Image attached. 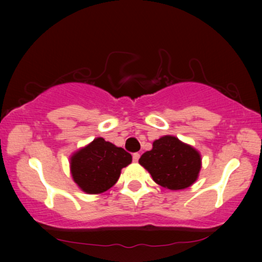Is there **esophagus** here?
<instances>
[{"mask_svg": "<svg viewBox=\"0 0 262 262\" xmlns=\"http://www.w3.org/2000/svg\"><path fill=\"white\" fill-rule=\"evenodd\" d=\"M139 157H141V155H139V154H138V152H135V154H134V155H132V159H134V161H135V162H138Z\"/></svg>", "mask_w": 262, "mask_h": 262, "instance_id": "34e87169", "label": "esophagus"}]
</instances>
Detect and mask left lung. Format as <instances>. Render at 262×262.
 I'll return each instance as SVG.
<instances>
[{
  "label": "left lung",
  "mask_w": 262,
  "mask_h": 262,
  "mask_svg": "<svg viewBox=\"0 0 262 262\" xmlns=\"http://www.w3.org/2000/svg\"><path fill=\"white\" fill-rule=\"evenodd\" d=\"M139 163L156 184L177 191L189 187L196 180L202 159L191 145L173 136H164L152 143V149L143 154Z\"/></svg>",
  "instance_id": "left-lung-1"
}]
</instances>
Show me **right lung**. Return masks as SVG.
I'll list each match as a JSON object with an SVG mask.
<instances>
[{
	"instance_id": "add662e5",
	"label": "right lung",
	"mask_w": 262,
	"mask_h": 262,
	"mask_svg": "<svg viewBox=\"0 0 262 262\" xmlns=\"http://www.w3.org/2000/svg\"><path fill=\"white\" fill-rule=\"evenodd\" d=\"M131 161V154L123 148H118L101 137L95 138L71 157V175L82 191L98 194L116 184L120 170Z\"/></svg>"
}]
</instances>
